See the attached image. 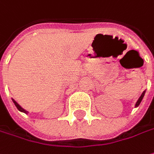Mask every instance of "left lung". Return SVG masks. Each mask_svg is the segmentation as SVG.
<instances>
[{
  "instance_id": "1",
  "label": "left lung",
  "mask_w": 154,
  "mask_h": 154,
  "mask_svg": "<svg viewBox=\"0 0 154 154\" xmlns=\"http://www.w3.org/2000/svg\"><path fill=\"white\" fill-rule=\"evenodd\" d=\"M144 94H145V91H144L143 93L141 94V95L140 96V98L138 99L137 102H136V104H135V106H138L140 105V103L141 102V100H142V99H143V97H144Z\"/></svg>"
}]
</instances>
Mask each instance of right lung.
<instances>
[{
    "label": "right lung",
    "mask_w": 154,
    "mask_h": 154,
    "mask_svg": "<svg viewBox=\"0 0 154 154\" xmlns=\"http://www.w3.org/2000/svg\"><path fill=\"white\" fill-rule=\"evenodd\" d=\"M13 101H14V105L16 106V107H17V108L19 109V111H20V112H24V113H27V111H25V110H24V108H22V107H21V106H19V104L17 103V102H16V101L14 100V99H13Z\"/></svg>",
    "instance_id": "obj_1"
}]
</instances>
